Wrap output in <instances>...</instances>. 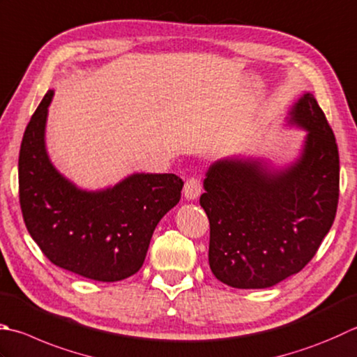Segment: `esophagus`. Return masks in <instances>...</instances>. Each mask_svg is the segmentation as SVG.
I'll list each match as a JSON object with an SVG mask.
<instances>
[{"mask_svg": "<svg viewBox=\"0 0 357 357\" xmlns=\"http://www.w3.org/2000/svg\"><path fill=\"white\" fill-rule=\"evenodd\" d=\"M201 193V181L198 176H190L184 184V197L187 199H197Z\"/></svg>", "mask_w": 357, "mask_h": 357, "instance_id": "esophagus-1", "label": "esophagus"}]
</instances>
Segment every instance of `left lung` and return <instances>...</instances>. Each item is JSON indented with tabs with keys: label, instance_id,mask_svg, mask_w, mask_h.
Here are the masks:
<instances>
[{
	"label": "left lung",
	"instance_id": "obj_1",
	"mask_svg": "<svg viewBox=\"0 0 357 357\" xmlns=\"http://www.w3.org/2000/svg\"><path fill=\"white\" fill-rule=\"evenodd\" d=\"M289 123L308 131L302 155L283 170L258 159H222L208 169L199 204L211 222L208 264L220 282L263 289L297 274L316 255L336 218L339 150L311 93Z\"/></svg>",
	"mask_w": 357,
	"mask_h": 357
}]
</instances>
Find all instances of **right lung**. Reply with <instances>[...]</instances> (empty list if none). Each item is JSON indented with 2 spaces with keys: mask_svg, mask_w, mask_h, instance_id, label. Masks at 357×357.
Returning <instances> with one entry per match:
<instances>
[{
  "mask_svg": "<svg viewBox=\"0 0 357 357\" xmlns=\"http://www.w3.org/2000/svg\"><path fill=\"white\" fill-rule=\"evenodd\" d=\"M54 91L27 123L18 158L24 225L55 266L97 282L123 280L142 268L160 218L178 204L183 179L135 173L99 192L77 188L47 158L45 127Z\"/></svg>",
  "mask_w": 357,
  "mask_h": 357,
  "instance_id": "add662e5",
  "label": "right lung"
}]
</instances>
